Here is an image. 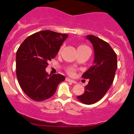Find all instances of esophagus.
Instances as JSON below:
<instances>
[{"label": "esophagus", "instance_id": "esophagus-1", "mask_svg": "<svg viewBox=\"0 0 134 134\" xmlns=\"http://www.w3.org/2000/svg\"><path fill=\"white\" fill-rule=\"evenodd\" d=\"M65 80H66V81H68V82H72V83H74V84H76V82L75 81H74V80H72V79H70V78H69V77H67L65 79Z\"/></svg>", "mask_w": 134, "mask_h": 134}]
</instances>
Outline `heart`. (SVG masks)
Returning <instances> with one entry per match:
<instances>
[{"mask_svg":"<svg viewBox=\"0 0 134 134\" xmlns=\"http://www.w3.org/2000/svg\"><path fill=\"white\" fill-rule=\"evenodd\" d=\"M61 49H62V48H61L60 50V52L61 51ZM67 72L69 75L73 76V75H74L75 73H76V69L74 68H69L67 69Z\"/></svg>","mask_w":134,"mask_h":134,"instance_id":"1","label":"heart"}]
</instances>
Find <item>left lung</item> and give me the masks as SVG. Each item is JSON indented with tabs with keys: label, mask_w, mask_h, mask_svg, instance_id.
I'll use <instances>...</instances> for the list:
<instances>
[{
	"label": "left lung",
	"mask_w": 134,
	"mask_h": 134,
	"mask_svg": "<svg viewBox=\"0 0 134 134\" xmlns=\"http://www.w3.org/2000/svg\"><path fill=\"white\" fill-rule=\"evenodd\" d=\"M86 37L93 44L94 60L93 65L83 74L82 77L90 81L84 87V93L77 98L82 103L92 104L100 100L111 87L117 69V57L107 42L94 35Z\"/></svg>",
	"instance_id": "1"
}]
</instances>
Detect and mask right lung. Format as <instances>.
<instances>
[{"mask_svg":"<svg viewBox=\"0 0 134 134\" xmlns=\"http://www.w3.org/2000/svg\"><path fill=\"white\" fill-rule=\"evenodd\" d=\"M67 34L50 30L37 32L28 36L16 53V76L24 93L36 101L48 99L54 94L63 75H49L48 62L54 58L67 38Z\"/></svg>","mask_w":134,"mask_h":134,"instance_id":"obj_1","label":"right lung"}]
</instances>
